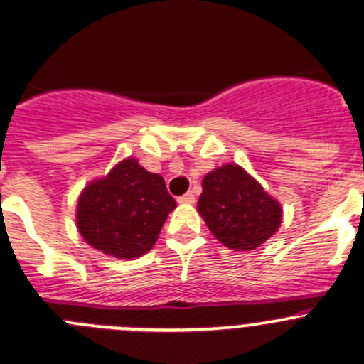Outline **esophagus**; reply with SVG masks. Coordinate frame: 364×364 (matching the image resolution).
I'll return each instance as SVG.
<instances>
[{"label": "esophagus", "instance_id": "1", "mask_svg": "<svg viewBox=\"0 0 364 364\" xmlns=\"http://www.w3.org/2000/svg\"><path fill=\"white\" fill-rule=\"evenodd\" d=\"M178 203H181V204H193V203H196V196H193V192H186L185 196L178 197Z\"/></svg>", "mask_w": 364, "mask_h": 364}]
</instances>
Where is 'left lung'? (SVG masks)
Listing matches in <instances>:
<instances>
[{"label": "left lung", "instance_id": "left-lung-1", "mask_svg": "<svg viewBox=\"0 0 364 364\" xmlns=\"http://www.w3.org/2000/svg\"><path fill=\"white\" fill-rule=\"evenodd\" d=\"M197 209L213 236L232 250H255L282 223L280 204L236 164L205 174Z\"/></svg>", "mask_w": 364, "mask_h": 364}]
</instances>
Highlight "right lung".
<instances>
[{
  "label": "right lung",
  "mask_w": 364,
  "mask_h": 364,
  "mask_svg": "<svg viewBox=\"0 0 364 364\" xmlns=\"http://www.w3.org/2000/svg\"><path fill=\"white\" fill-rule=\"evenodd\" d=\"M174 208L164 178L127 159L84 188L77 203V227L97 250L135 259L151 250Z\"/></svg>",
  "instance_id": "1"
}]
</instances>
